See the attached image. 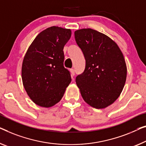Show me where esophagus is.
I'll return each instance as SVG.
<instances>
[{"instance_id":"1","label":"esophagus","mask_w":146,"mask_h":146,"mask_svg":"<svg viewBox=\"0 0 146 146\" xmlns=\"http://www.w3.org/2000/svg\"><path fill=\"white\" fill-rule=\"evenodd\" d=\"M70 71H71V77H73V76L75 75V70H74V69H71Z\"/></svg>"}]
</instances>
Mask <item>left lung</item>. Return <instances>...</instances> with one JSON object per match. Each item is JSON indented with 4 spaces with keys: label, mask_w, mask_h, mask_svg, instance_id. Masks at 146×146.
<instances>
[{
    "label": "left lung",
    "mask_w": 146,
    "mask_h": 146,
    "mask_svg": "<svg viewBox=\"0 0 146 146\" xmlns=\"http://www.w3.org/2000/svg\"><path fill=\"white\" fill-rule=\"evenodd\" d=\"M75 38L86 60L84 72L76 77L82 98L92 108H107L125 86L127 69L123 54L115 41L96 30H77Z\"/></svg>",
    "instance_id": "1"
}]
</instances>
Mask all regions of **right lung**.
<instances>
[{
	"label": "right lung",
	"mask_w": 146,
	"mask_h": 146,
	"mask_svg": "<svg viewBox=\"0 0 146 146\" xmlns=\"http://www.w3.org/2000/svg\"><path fill=\"white\" fill-rule=\"evenodd\" d=\"M71 36L69 29L52 26L40 32L23 58L21 78L31 100L40 107L58 103L71 81L64 66V47Z\"/></svg>",
	"instance_id": "1"
}]
</instances>
